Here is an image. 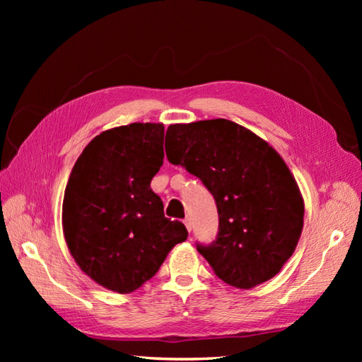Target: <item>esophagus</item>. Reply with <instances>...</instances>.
<instances>
[{
  "label": "esophagus",
  "instance_id": "obj_1",
  "mask_svg": "<svg viewBox=\"0 0 362 362\" xmlns=\"http://www.w3.org/2000/svg\"><path fill=\"white\" fill-rule=\"evenodd\" d=\"M184 225H185V228L189 229V231H192L193 223H192V218H190V217H185V218H184Z\"/></svg>",
  "mask_w": 362,
  "mask_h": 362
}]
</instances>
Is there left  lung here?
<instances>
[{
  "label": "left lung",
  "mask_w": 362,
  "mask_h": 362,
  "mask_svg": "<svg viewBox=\"0 0 362 362\" xmlns=\"http://www.w3.org/2000/svg\"><path fill=\"white\" fill-rule=\"evenodd\" d=\"M164 146L214 196L218 234L198 250L216 275L242 290L278 275L298 246L305 205L273 146L228 119L169 125Z\"/></svg>",
  "instance_id": "8db88e82"
}]
</instances>
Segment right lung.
<instances>
[{"label":"right lung","instance_id":"1","mask_svg":"<svg viewBox=\"0 0 362 362\" xmlns=\"http://www.w3.org/2000/svg\"><path fill=\"white\" fill-rule=\"evenodd\" d=\"M164 125L105 129L75 161L64 190L62 225L78 267L120 294L140 288L189 233L164 217L151 180L160 170Z\"/></svg>","mask_w":362,"mask_h":362}]
</instances>
